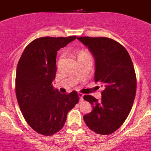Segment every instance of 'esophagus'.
I'll use <instances>...</instances> for the list:
<instances>
[{"mask_svg":"<svg viewBox=\"0 0 151 151\" xmlns=\"http://www.w3.org/2000/svg\"><path fill=\"white\" fill-rule=\"evenodd\" d=\"M78 97H79V101H83V96L84 94L82 93H78Z\"/></svg>","mask_w":151,"mask_h":151,"instance_id":"1","label":"esophagus"}]
</instances>
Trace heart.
Wrapping results in <instances>:
<instances>
[{"mask_svg":"<svg viewBox=\"0 0 151 151\" xmlns=\"http://www.w3.org/2000/svg\"><path fill=\"white\" fill-rule=\"evenodd\" d=\"M91 57V56L90 54L86 51V50H81V51L78 53V57Z\"/></svg>","mask_w":151,"mask_h":151,"instance_id":"1","label":"heart"}]
</instances>
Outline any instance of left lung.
Masks as SVG:
<instances>
[{
	"instance_id": "1",
	"label": "left lung",
	"mask_w": 151,
	"mask_h": 151,
	"mask_svg": "<svg viewBox=\"0 0 151 151\" xmlns=\"http://www.w3.org/2000/svg\"><path fill=\"white\" fill-rule=\"evenodd\" d=\"M95 59L94 81L104 86L98 101L91 95L84 100L92 111L83 116L88 127L97 134H110L123 124L130 113L137 88L135 71L126 49L105 37H79Z\"/></svg>"
}]
</instances>
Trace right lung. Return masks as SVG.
Segmentation results:
<instances>
[{"label": "right lung", "mask_w": 151, "mask_h": 151, "mask_svg": "<svg viewBox=\"0 0 151 151\" xmlns=\"http://www.w3.org/2000/svg\"><path fill=\"white\" fill-rule=\"evenodd\" d=\"M42 37L24 50L16 73V94L24 118L36 132L50 136L63 127L67 113L79 101L76 91L60 94L53 88L57 50L76 38Z\"/></svg>", "instance_id": "1"}]
</instances>
